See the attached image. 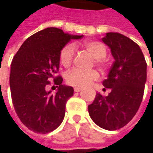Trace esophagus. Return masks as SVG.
<instances>
[{
	"label": "esophagus",
	"instance_id": "1",
	"mask_svg": "<svg viewBox=\"0 0 153 153\" xmlns=\"http://www.w3.org/2000/svg\"><path fill=\"white\" fill-rule=\"evenodd\" d=\"M81 90H82V88H79V87H75V88H74V91L76 92V93H77V92H80Z\"/></svg>",
	"mask_w": 153,
	"mask_h": 153
}]
</instances>
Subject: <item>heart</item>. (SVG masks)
Segmentation results:
<instances>
[{
	"label": "heart",
	"instance_id": "b5f03b06",
	"mask_svg": "<svg viewBox=\"0 0 153 153\" xmlns=\"http://www.w3.org/2000/svg\"><path fill=\"white\" fill-rule=\"evenodd\" d=\"M83 48L94 58V64L101 70H105L107 67V61L105 59L106 48L98 41H87L82 44ZM75 59V48L73 45L67 44L65 46L59 53V61L65 68L71 66ZM100 75L97 71H81L75 69L69 72L66 76L68 84L75 87H86L94 81H97Z\"/></svg>",
	"mask_w": 153,
	"mask_h": 153
}]
</instances>
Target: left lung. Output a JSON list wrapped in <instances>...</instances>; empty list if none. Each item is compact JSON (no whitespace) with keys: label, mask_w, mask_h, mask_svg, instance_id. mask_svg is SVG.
I'll list each match as a JSON object with an SVG mask.
<instances>
[{"label":"left lung","mask_w":153,"mask_h":153,"mask_svg":"<svg viewBox=\"0 0 153 153\" xmlns=\"http://www.w3.org/2000/svg\"><path fill=\"white\" fill-rule=\"evenodd\" d=\"M102 41L115 59L102 82L111 93L105 97L97 94L88 105V113L98 126L117 130L129 123L139 110L146 82V62L139 45L120 33H106Z\"/></svg>","instance_id":"obj_1"}]
</instances>
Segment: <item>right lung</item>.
Instances as JSON below:
<instances>
[{
  "instance_id": "1",
  "label": "right lung",
  "mask_w": 153,
  "mask_h": 153,
  "mask_svg": "<svg viewBox=\"0 0 153 153\" xmlns=\"http://www.w3.org/2000/svg\"><path fill=\"white\" fill-rule=\"evenodd\" d=\"M82 37L58 28H47L27 38L13 57L10 73L12 100L19 118L33 132H52L64 120L65 104L74 89L62 84V76H56L59 53L71 39ZM52 79L59 86L55 95L46 90Z\"/></svg>"
}]
</instances>
